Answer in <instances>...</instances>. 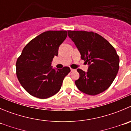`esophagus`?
Here are the masks:
<instances>
[{"instance_id": "1", "label": "esophagus", "mask_w": 131, "mask_h": 131, "mask_svg": "<svg viewBox=\"0 0 131 131\" xmlns=\"http://www.w3.org/2000/svg\"><path fill=\"white\" fill-rule=\"evenodd\" d=\"M71 72H73V71H76V70H75V69H72V68H71Z\"/></svg>"}]
</instances>
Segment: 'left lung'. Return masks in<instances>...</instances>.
Segmentation results:
<instances>
[{"mask_svg": "<svg viewBox=\"0 0 131 131\" xmlns=\"http://www.w3.org/2000/svg\"><path fill=\"white\" fill-rule=\"evenodd\" d=\"M81 58L89 64L87 73L78 69L79 79L74 82L80 91L96 95L110 87L119 69V58L115 49L98 33L85 31H68Z\"/></svg>", "mask_w": 131, "mask_h": 131, "instance_id": "8db88e82", "label": "left lung"}]
</instances>
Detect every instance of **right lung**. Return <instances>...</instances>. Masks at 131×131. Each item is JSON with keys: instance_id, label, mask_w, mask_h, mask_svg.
Masks as SVG:
<instances>
[{"instance_id": "1", "label": "right lung", "mask_w": 131, "mask_h": 131, "mask_svg": "<svg viewBox=\"0 0 131 131\" xmlns=\"http://www.w3.org/2000/svg\"><path fill=\"white\" fill-rule=\"evenodd\" d=\"M68 36L67 31H48L27 43L16 63L17 77L24 89L31 95L46 99L57 94L63 79L71 71L51 66L58 48Z\"/></svg>"}]
</instances>
